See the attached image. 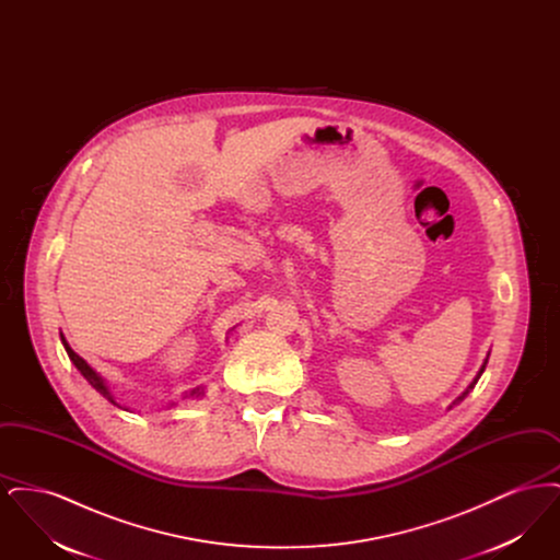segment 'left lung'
<instances>
[{
	"instance_id": "1",
	"label": "left lung",
	"mask_w": 560,
	"mask_h": 560,
	"mask_svg": "<svg viewBox=\"0 0 560 560\" xmlns=\"http://www.w3.org/2000/svg\"><path fill=\"white\" fill-rule=\"evenodd\" d=\"M485 363H487V361H485ZM485 372V365H482V368H480V372H479V375H477V380H479L480 377V373ZM477 380H475V382H472V384H470V386H468V390H466V393H464V395H462V397H459V399L455 400V402H459V400L464 399V397H466V395H468V393H470V388H475V384H477Z\"/></svg>"
}]
</instances>
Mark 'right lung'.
<instances>
[{"instance_id":"obj_1","label":"right lung","mask_w":560,"mask_h":560,"mask_svg":"<svg viewBox=\"0 0 560 560\" xmlns=\"http://www.w3.org/2000/svg\"><path fill=\"white\" fill-rule=\"evenodd\" d=\"M60 340H62V345H65V350H67V354H69V359L73 361V365L80 370L81 375L92 384V388H96L105 399L110 400L113 405H119L117 400L113 399V395L108 393L107 386H105V382H103V377L98 375V373L94 372L83 359H81L80 354L73 350V348L67 345V340L60 336ZM203 395V388H195V390H190V397H201Z\"/></svg>"}]
</instances>
